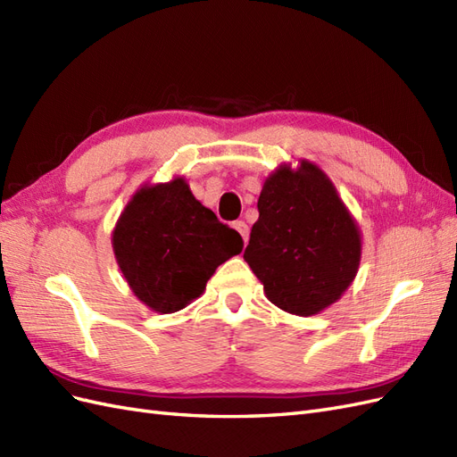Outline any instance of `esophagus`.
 Returning <instances> with one entry per match:
<instances>
[{"instance_id": "1", "label": "esophagus", "mask_w": 457, "mask_h": 457, "mask_svg": "<svg viewBox=\"0 0 457 457\" xmlns=\"http://www.w3.org/2000/svg\"><path fill=\"white\" fill-rule=\"evenodd\" d=\"M233 228H236L239 233H241V237H243V241H245V245L249 243V233H251V229H249V226L245 224L243 220H237L236 224H233Z\"/></svg>"}]
</instances>
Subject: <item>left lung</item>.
<instances>
[{"label": "left lung", "mask_w": 457, "mask_h": 457, "mask_svg": "<svg viewBox=\"0 0 457 457\" xmlns=\"http://www.w3.org/2000/svg\"><path fill=\"white\" fill-rule=\"evenodd\" d=\"M360 256L356 220L316 164H283L270 174L243 254L270 303L296 316L318 314L354 281Z\"/></svg>", "instance_id": "1"}]
</instances>
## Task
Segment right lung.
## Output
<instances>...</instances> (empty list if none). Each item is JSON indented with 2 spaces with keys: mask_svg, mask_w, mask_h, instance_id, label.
<instances>
[{
  "mask_svg": "<svg viewBox=\"0 0 457 457\" xmlns=\"http://www.w3.org/2000/svg\"><path fill=\"white\" fill-rule=\"evenodd\" d=\"M112 251L139 301L172 314L203 295L216 268L243 251V239L176 178L129 199L112 231Z\"/></svg>",
  "mask_w": 457,
  "mask_h": 457,
  "instance_id": "obj_1",
  "label": "right lung"
}]
</instances>
